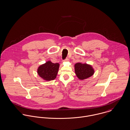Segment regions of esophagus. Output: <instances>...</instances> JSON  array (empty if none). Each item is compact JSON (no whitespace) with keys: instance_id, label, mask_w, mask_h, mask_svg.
Returning <instances> with one entry per match:
<instances>
[{"instance_id":"obj_1","label":"esophagus","mask_w":130,"mask_h":130,"mask_svg":"<svg viewBox=\"0 0 130 130\" xmlns=\"http://www.w3.org/2000/svg\"><path fill=\"white\" fill-rule=\"evenodd\" d=\"M69 59L68 58H66V59L63 60V61H69Z\"/></svg>"}]
</instances>
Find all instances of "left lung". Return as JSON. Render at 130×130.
Masks as SVG:
<instances>
[{
    "label": "left lung",
    "instance_id": "8db88e82",
    "mask_svg": "<svg viewBox=\"0 0 130 130\" xmlns=\"http://www.w3.org/2000/svg\"><path fill=\"white\" fill-rule=\"evenodd\" d=\"M74 69L76 76L81 80L90 77L94 73L92 67L86 63H76L74 65Z\"/></svg>",
    "mask_w": 130,
    "mask_h": 130
}]
</instances>
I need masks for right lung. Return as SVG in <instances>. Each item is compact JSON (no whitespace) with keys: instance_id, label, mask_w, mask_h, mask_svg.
I'll use <instances>...</instances> for the list:
<instances>
[{"instance_id":"1","label":"right lung","mask_w":130,"mask_h":130,"mask_svg":"<svg viewBox=\"0 0 130 130\" xmlns=\"http://www.w3.org/2000/svg\"><path fill=\"white\" fill-rule=\"evenodd\" d=\"M59 63H53L50 61L41 65L38 69V74L44 80L50 81L55 79L59 69Z\"/></svg>"}]
</instances>
